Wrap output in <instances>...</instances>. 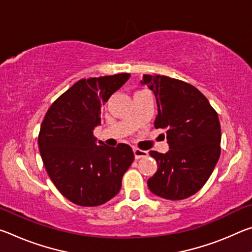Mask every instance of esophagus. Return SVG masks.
I'll use <instances>...</instances> for the list:
<instances>
[{"mask_svg":"<svg viewBox=\"0 0 252 252\" xmlns=\"http://www.w3.org/2000/svg\"><path fill=\"white\" fill-rule=\"evenodd\" d=\"M133 153H134V158L136 160L138 159H141V158H146L148 156V152L147 151H143V150H140V149H133Z\"/></svg>","mask_w":252,"mask_h":252,"instance_id":"esophagus-1","label":"esophagus"}]
</instances>
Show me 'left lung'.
I'll return each mask as SVG.
<instances>
[{
    "label": "left lung",
    "instance_id": "left-lung-1",
    "mask_svg": "<svg viewBox=\"0 0 252 252\" xmlns=\"http://www.w3.org/2000/svg\"><path fill=\"white\" fill-rule=\"evenodd\" d=\"M142 85L153 91L156 129L167 130L169 151H150L158 165L148 180L152 193L182 200L197 193L208 181L220 157L218 114L197 88L164 75L144 74Z\"/></svg>",
    "mask_w": 252,
    "mask_h": 252
}]
</instances>
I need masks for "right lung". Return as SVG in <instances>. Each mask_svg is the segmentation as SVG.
<instances>
[{"label": "right lung", "mask_w": 252, "mask_h": 252, "mask_svg": "<svg viewBox=\"0 0 252 252\" xmlns=\"http://www.w3.org/2000/svg\"><path fill=\"white\" fill-rule=\"evenodd\" d=\"M129 73L82 79L59 96L41 125L40 153L49 177L78 206L95 207L119 193L123 174L134 160L130 146H97L93 135L101 125V108Z\"/></svg>", "instance_id": "obj_1"}]
</instances>
